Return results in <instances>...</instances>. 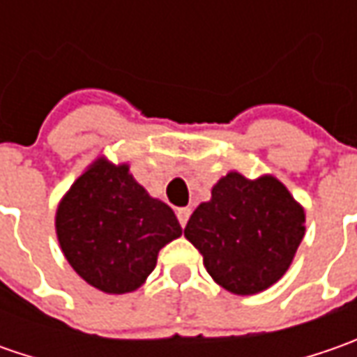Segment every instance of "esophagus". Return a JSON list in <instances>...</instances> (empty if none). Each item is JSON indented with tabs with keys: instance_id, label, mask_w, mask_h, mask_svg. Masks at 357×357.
<instances>
[{
	"instance_id": "esophagus-1",
	"label": "esophagus",
	"mask_w": 357,
	"mask_h": 357,
	"mask_svg": "<svg viewBox=\"0 0 357 357\" xmlns=\"http://www.w3.org/2000/svg\"><path fill=\"white\" fill-rule=\"evenodd\" d=\"M188 216H190V208H188V206H183V208L176 211V218H178V222H181V227L183 228H185L186 222H188Z\"/></svg>"
}]
</instances>
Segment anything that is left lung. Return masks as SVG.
Masks as SVG:
<instances>
[{
    "label": "left lung",
    "mask_w": 357,
    "mask_h": 357,
    "mask_svg": "<svg viewBox=\"0 0 357 357\" xmlns=\"http://www.w3.org/2000/svg\"><path fill=\"white\" fill-rule=\"evenodd\" d=\"M306 214L272 174L228 172L188 218L185 236L202 254L216 284L238 296L258 294L290 268L306 232Z\"/></svg>",
    "instance_id": "8db88e82"
}]
</instances>
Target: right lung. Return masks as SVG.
Instances as JSON below:
<instances>
[{"label": "right lung", "instance_id": "1", "mask_svg": "<svg viewBox=\"0 0 357 357\" xmlns=\"http://www.w3.org/2000/svg\"><path fill=\"white\" fill-rule=\"evenodd\" d=\"M55 230L67 262L93 288L127 294L157 266L158 250L183 234L169 204L99 157L63 197Z\"/></svg>", "mask_w": 357, "mask_h": 357}]
</instances>
